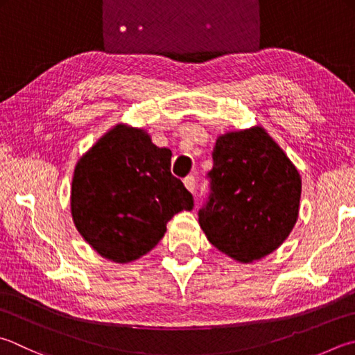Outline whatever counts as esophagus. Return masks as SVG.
Segmentation results:
<instances>
[{
    "label": "esophagus",
    "mask_w": 355,
    "mask_h": 355,
    "mask_svg": "<svg viewBox=\"0 0 355 355\" xmlns=\"http://www.w3.org/2000/svg\"><path fill=\"white\" fill-rule=\"evenodd\" d=\"M184 185L187 187V190L195 193L196 191V179H195V176H187L184 179Z\"/></svg>",
    "instance_id": "34e87169"
}]
</instances>
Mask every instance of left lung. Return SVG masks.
<instances>
[{
    "label": "left lung",
    "instance_id": "left-lung-1",
    "mask_svg": "<svg viewBox=\"0 0 355 355\" xmlns=\"http://www.w3.org/2000/svg\"><path fill=\"white\" fill-rule=\"evenodd\" d=\"M211 157L210 191L198 213L207 238L243 263L269 255L297 223V168L263 128L220 136Z\"/></svg>",
    "mask_w": 355,
    "mask_h": 355
}]
</instances>
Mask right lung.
<instances>
[{
	"label": "right lung",
	"instance_id": "add662e5",
	"mask_svg": "<svg viewBox=\"0 0 355 355\" xmlns=\"http://www.w3.org/2000/svg\"><path fill=\"white\" fill-rule=\"evenodd\" d=\"M170 166L168 148L125 125L106 132L78 160L71 211L92 249L116 263H130L162 239L176 213L193 209V195Z\"/></svg>",
	"mask_w": 355,
	"mask_h": 355
}]
</instances>
